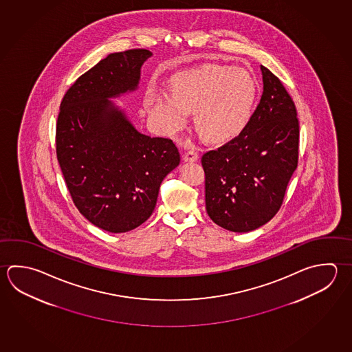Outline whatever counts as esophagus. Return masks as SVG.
Wrapping results in <instances>:
<instances>
[{"mask_svg": "<svg viewBox=\"0 0 352 352\" xmlns=\"http://www.w3.org/2000/svg\"><path fill=\"white\" fill-rule=\"evenodd\" d=\"M184 160L186 162H195V161L199 160V153L196 150H193V148L187 150L185 155H184Z\"/></svg>", "mask_w": 352, "mask_h": 352, "instance_id": "obj_1", "label": "esophagus"}]
</instances>
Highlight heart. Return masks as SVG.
I'll return each mask as SVG.
<instances>
[{"mask_svg":"<svg viewBox=\"0 0 352 352\" xmlns=\"http://www.w3.org/2000/svg\"><path fill=\"white\" fill-rule=\"evenodd\" d=\"M170 90H147V111L168 130L182 128L188 111H195L199 134L213 142L242 133L256 98V80L250 72L226 64L179 72L170 78Z\"/></svg>","mask_w":352,"mask_h":352,"instance_id":"obj_1","label":"heart"}]
</instances>
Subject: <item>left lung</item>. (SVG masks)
Listing matches in <instances>:
<instances>
[{"instance_id":"8db88e82","label":"left lung","mask_w":352,"mask_h":352,"mask_svg":"<svg viewBox=\"0 0 352 352\" xmlns=\"http://www.w3.org/2000/svg\"><path fill=\"white\" fill-rule=\"evenodd\" d=\"M263 94L247 126L234 139L204 153L206 210L214 223L250 232L279 211L299 159V120L294 102L261 65Z\"/></svg>"}]
</instances>
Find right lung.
Listing matches in <instances>:
<instances>
[{"mask_svg":"<svg viewBox=\"0 0 352 352\" xmlns=\"http://www.w3.org/2000/svg\"><path fill=\"white\" fill-rule=\"evenodd\" d=\"M153 53H111L78 78L58 114L56 151L79 212L111 233L134 230L151 216L162 179L179 166L171 139L141 134L109 98L138 88Z\"/></svg>","mask_w":352,"mask_h":352,"instance_id":"right-lung-1","label":"right lung"}]
</instances>
